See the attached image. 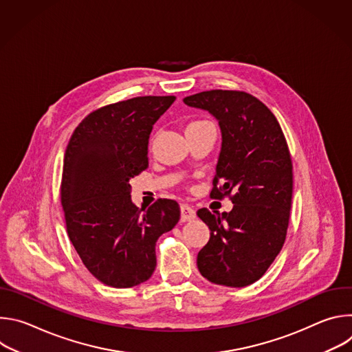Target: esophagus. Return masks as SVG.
Wrapping results in <instances>:
<instances>
[{"label":"esophagus","mask_w":352,"mask_h":352,"mask_svg":"<svg viewBox=\"0 0 352 352\" xmlns=\"http://www.w3.org/2000/svg\"><path fill=\"white\" fill-rule=\"evenodd\" d=\"M196 217V212L189 205H181V221H190Z\"/></svg>","instance_id":"esophagus-1"}]
</instances>
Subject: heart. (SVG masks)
<instances>
[{"label": "heart", "instance_id": "heart-1", "mask_svg": "<svg viewBox=\"0 0 352 352\" xmlns=\"http://www.w3.org/2000/svg\"><path fill=\"white\" fill-rule=\"evenodd\" d=\"M205 122H208V121H193V122H190L188 126H196V125H200V124H205Z\"/></svg>", "mask_w": 352, "mask_h": 352}]
</instances>
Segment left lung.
Wrapping results in <instances>:
<instances>
[{
	"label": "left lung",
	"instance_id": "left-lung-1",
	"mask_svg": "<svg viewBox=\"0 0 352 352\" xmlns=\"http://www.w3.org/2000/svg\"><path fill=\"white\" fill-rule=\"evenodd\" d=\"M184 103L219 121L223 142L210 196H230L234 204L230 213L197 210L210 228L197 269L214 284L249 285L266 273L285 241L292 199L287 140L274 114L249 93L200 91Z\"/></svg>",
	"mask_w": 352,
	"mask_h": 352
}]
</instances>
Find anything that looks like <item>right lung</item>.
<instances>
[{"label": "right lung", "instance_id": "1", "mask_svg": "<svg viewBox=\"0 0 352 352\" xmlns=\"http://www.w3.org/2000/svg\"><path fill=\"white\" fill-rule=\"evenodd\" d=\"M174 96H143L90 113L65 150L61 205L68 236L86 269L106 285L135 287L156 269V242L181 212L159 199L147 210L131 200L129 179L147 168V144Z\"/></svg>", "mask_w": 352, "mask_h": 352}]
</instances>
